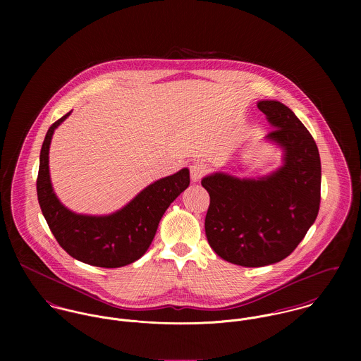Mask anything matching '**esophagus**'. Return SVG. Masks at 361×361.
I'll use <instances>...</instances> for the list:
<instances>
[{"mask_svg": "<svg viewBox=\"0 0 361 361\" xmlns=\"http://www.w3.org/2000/svg\"><path fill=\"white\" fill-rule=\"evenodd\" d=\"M207 172V166L204 162L196 161L190 165V178L193 182H199Z\"/></svg>", "mask_w": 361, "mask_h": 361, "instance_id": "1", "label": "esophagus"}]
</instances>
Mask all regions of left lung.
Returning <instances> with one entry per match:
<instances>
[{
    "instance_id": "left-lung-1",
    "label": "left lung",
    "mask_w": 361,
    "mask_h": 361,
    "mask_svg": "<svg viewBox=\"0 0 361 361\" xmlns=\"http://www.w3.org/2000/svg\"><path fill=\"white\" fill-rule=\"evenodd\" d=\"M274 128L267 140L283 150V164L257 179L224 172L203 178L209 195L206 236L228 262L264 267L288 257L314 224L321 200V161L306 126L285 104L258 102Z\"/></svg>"
}]
</instances>
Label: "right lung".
Returning <instances> with one entry per match:
<instances>
[{"mask_svg":"<svg viewBox=\"0 0 361 361\" xmlns=\"http://www.w3.org/2000/svg\"><path fill=\"white\" fill-rule=\"evenodd\" d=\"M71 115L54 122L40 152L37 199L42 212L59 246L85 264L118 268L135 262L150 247L158 224L169 204L189 186V169L158 179L132 202L109 215L76 214L63 206L54 193L49 153L54 130Z\"/></svg>","mask_w":361,"mask_h":361,"instance_id":"1","label":"right lung"}]
</instances>
